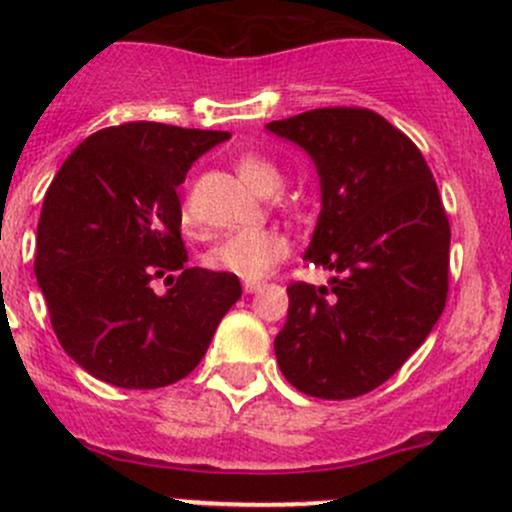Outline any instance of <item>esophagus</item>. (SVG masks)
Listing matches in <instances>:
<instances>
[{
    "instance_id": "esophagus-1",
    "label": "esophagus",
    "mask_w": 512,
    "mask_h": 512,
    "mask_svg": "<svg viewBox=\"0 0 512 512\" xmlns=\"http://www.w3.org/2000/svg\"><path fill=\"white\" fill-rule=\"evenodd\" d=\"M262 287H265V285H262V282H245V285H242V289H245L247 294H252V292H260Z\"/></svg>"
}]
</instances>
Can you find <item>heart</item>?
<instances>
[{
    "mask_svg": "<svg viewBox=\"0 0 512 512\" xmlns=\"http://www.w3.org/2000/svg\"><path fill=\"white\" fill-rule=\"evenodd\" d=\"M235 170L252 190L257 193H275L282 185V168L272 158L262 153H242L235 160ZM180 227L185 235H193L198 230L193 205L185 200L180 205ZM289 255V237L277 227H257V230L232 232L220 237L218 242L208 247L203 262L208 270L218 275H230L245 282H260L280 265Z\"/></svg>",
    "mask_w": 512,
    "mask_h": 512,
    "instance_id": "b5f03b06",
    "label": "heart"
}]
</instances>
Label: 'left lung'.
<instances>
[{"label": "left lung", "mask_w": 512, "mask_h": 512, "mask_svg": "<svg viewBox=\"0 0 512 512\" xmlns=\"http://www.w3.org/2000/svg\"><path fill=\"white\" fill-rule=\"evenodd\" d=\"M317 165L322 213L304 260L329 287H287L277 364L314 399H356L426 342L448 297L451 225L416 143L369 108H314L267 123Z\"/></svg>", "instance_id": "1"}]
</instances>
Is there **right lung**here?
Returning a JSON list of instances; mask_svg holds the SVG:
<instances>
[{
  "label": "right lung",
  "mask_w": 512,
  "mask_h": 512,
  "mask_svg": "<svg viewBox=\"0 0 512 512\" xmlns=\"http://www.w3.org/2000/svg\"><path fill=\"white\" fill-rule=\"evenodd\" d=\"M230 138L133 121L86 138L51 180L34 272L64 352L106 384L160 389L200 364L237 277L185 267L178 185ZM163 279L169 292L152 285Z\"/></svg>",
  "instance_id": "add662e5"
}]
</instances>
